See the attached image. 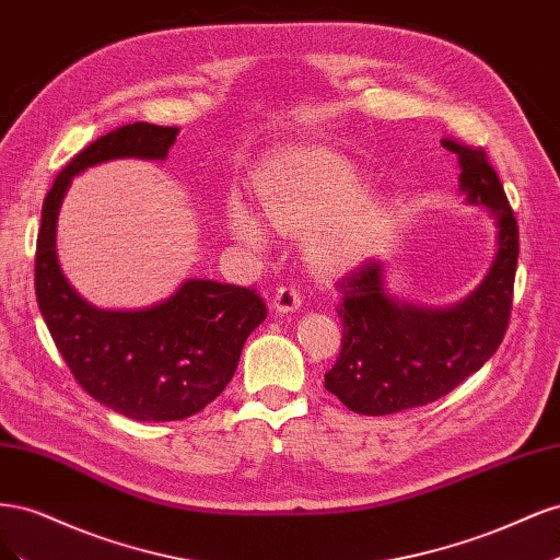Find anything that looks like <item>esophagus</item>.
Masks as SVG:
<instances>
[{"mask_svg":"<svg viewBox=\"0 0 560 560\" xmlns=\"http://www.w3.org/2000/svg\"><path fill=\"white\" fill-rule=\"evenodd\" d=\"M301 301L303 296L296 284H282L273 296V308L276 313H294L301 308Z\"/></svg>","mask_w":560,"mask_h":560,"instance_id":"esophagus-1","label":"esophagus"}]
</instances>
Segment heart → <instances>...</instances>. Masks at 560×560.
I'll use <instances>...</instances> for the list:
<instances>
[{
	"instance_id": "heart-1",
	"label": "heart",
	"mask_w": 560,
	"mask_h": 560,
	"mask_svg": "<svg viewBox=\"0 0 560 560\" xmlns=\"http://www.w3.org/2000/svg\"><path fill=\"white\" fill-rule=\"evenodd\" d=\"M257 196L278 229L313 231L311 254L327 268L362 261L389 222L385 202L364 196L358 167L325 147H296L268 159L257 177ZM229 229L245 245L266 243L264 224L241 200L229 206Z\"/></svg>"
}]
</instances>
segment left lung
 I'll return each mask as SVG.
<instances>
[{
	"mask_svg": "<svg viewBox=\"0 0 560 560\" xmlns=\"http://www.w3.org/2000/svg\"><path fill=\"white\" fill-rule=\"evenodd\" d=\"M460 163V189L498 224V254L483 282L451 308H420L387 296L383 264L371 259L338 282L343 341L325 387L362 416L399 413L448 395L500 348L512 315L518 226L481 147L444 138Z\"/></svg>",
	"mask_w": 560,
	"mask_h": 560,
	"instance_id": "8db88e82",
	"label": "left lung"
}]
</instances>
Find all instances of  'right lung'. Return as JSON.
<instances>
[{
	"instance_id": "add662e5",
	"label": "right lung",
	"mask_w": 560,
	"mask_h": 560,
	"mask_svg": "<svg viewBox=\"0 0 560 560\" xmlns=\"http://www.w3.org/2000/svg\"><path fill=\"white\" fill-rule=\"evenodd\" d=\"M177 126L130 124L97 138L67 163L44 198L35 290L46 327L77 383L132 420H184L224 393L247 336L266 319L252 287L186 280L159 306L100 311L62 276L56 224L72 177L112 159L167 156Z\"/></svg>"
}]
</instances>
